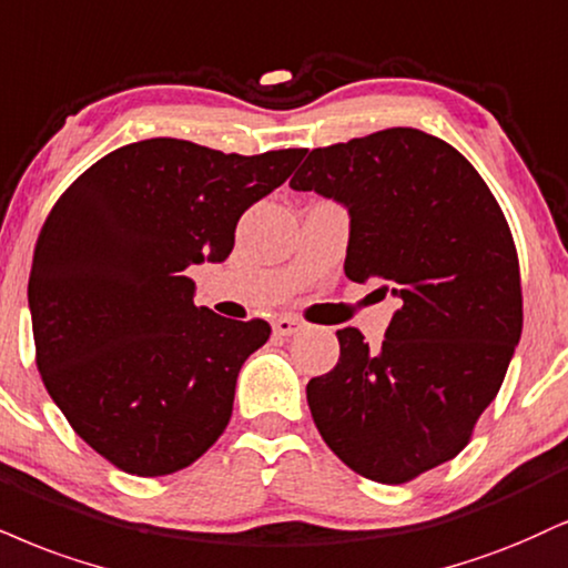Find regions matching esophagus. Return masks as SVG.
<instances>
[{
	"instance_id": "obj_1",
	"label": "esophagus",
	"mask_w": 568,
	"mask_h": 568,
	"mask_svg": "<svg viewBox=\"0 0 568 568\" xmlns=\"http://www.w3.org/2000/svg\"><path fill=\"white\" fill-rule=\"evenodd\" d=\"M304 327L302 320L296 317H277L275 323H272V331H275V336H293V333H298Z\"/></svg>"
}]
</instances>
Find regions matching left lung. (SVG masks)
Instances as JSON below:
<instances>
[{"instance_id":"left-lung-1","label":"left lung","mask_w":568,"mask_h":568,"mask_svg":"<svg viewBox=\"0 0 568 568\" xmlns=\"http://www.w3.org/2000/svg\"><path fill=\"white\" fill-rule=\"evenodd\" d=\"M291 187L349 209L346 277L399 298L378 349L357 327L336 333V367L306 384L314 426L365 479H418L470 442L521 338L500 203L466 155L407 126L312 150Z\"/></svg>"}]
</instances>
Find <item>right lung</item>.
<instances>
[{
	"instance_id": "right-lung-1",
	"label": "right lung",
	"mask_w": 568,
	"mask_h": 568,
	"mask_svg": "<svg viewBox=\"0 0 568 568\" xmlns=\"http://www.w3.org/2000/svg\"><path fill=\"white\" fill-rule=\"evenodd\" d=\"M304 153L155 136L92 163L52 206L29 280L37 367L73 432L115 468L176 474L227 428L237 373L272 331L195 306L184 272L224 262L243 211Z\"/></svg>"
}]
</instances>
